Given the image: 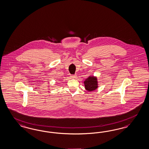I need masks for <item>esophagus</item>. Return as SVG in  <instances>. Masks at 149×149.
I'll list each match as a JSON object with an SVG mask.
<instances>
[{"instance_id":"obj_1","label":"esophagus","mask_w":149,"mask_h":149,"mask_svg":"<svg viewBox=\"0 0 149 149\" xmlns=\"http://www.w3.org/2000/svg\"><path fill=\"white\" fill-rule=\"evenodd\" d=\"M70 77H72V79H75L77 77V76L75 75H71Z\"/></svg>"}]
</instances>
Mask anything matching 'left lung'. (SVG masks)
Returning <instances> with one entry per match:
<instances>
[{"label":"left lung","instance_id":"1","mask_svg":"<svg viewBox=\"0 0 149 149\" xmlns=\"http://www.w3.org/2000/svg\"><path fill=\"white\" fill-rule=\"evenodd\" d=\"M84 83L85 89L88 91H93L97 88V79L95 77H88L86 79H85Z\"/></svg>","mask_w":149,"mask_h":149}]
</instances>
